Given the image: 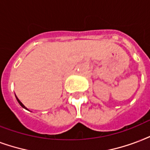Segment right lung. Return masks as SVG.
<instances>
[{"instance_id": "right-lung-1", "label": "right lung", "mask_w": 150, "mask_h": 150, "mask_svg": "<svg viewBox=\"0 0 150 150\" xmlns=\"http://www.w3.org/2000/svg\"><path fill=\"white\" fill-rule=\"evenodd\" d=\"M16 99H17V101H18V103H19V104H20V105H21V106H22V107H23V108H24V109H25V110H27V109H26V107H25V105H23V103H21L20 101H19V99H18V98H17V97H16Z\"/></svg>"}]
</instances>
